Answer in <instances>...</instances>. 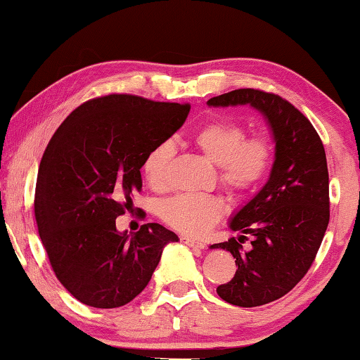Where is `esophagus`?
Masks as SVG:
<instances>
[{
	"mask_svg": "<svg viewBox=\"0 0 360 360\" xmlns=\"http://www.w3.org/2000/svg\"><path fill=\"white\" fill-rule=\"evenodd\" d=\"M181 243H185L186 245H190V248H195V249H205V244L201 243V240H196L193 238H186V236L181 238Z\"/></svg>",
	"mask_w": 360,
	"mask_h": 360,
	"instance_id": "esophagus-1",
	"label": "esophagus"
}]
</instances>
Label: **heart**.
<instances>
[{"label":"heart","mask_w":360,"mask_h":360,"mask_svg":"<svg viewBox=\"0 0 360 360\" xmlns=\"http://www.w3.org/2000/svg\"><path fill=\"white\" fill-rule=\"evenodd\" d=\"M193 144L210 162L219 167V181L231 193H244L267 175L272 149L265 139H245V131L233 121H211L193 134ZM175 147L162 141L147 152L142 172L152 188L162 190L169 181ZM223 205L201 195H176L160 205V218L170 228L188 236H201L218 223Z\"/></svg>","instance_id":"b5f03b06"}]
</instances>
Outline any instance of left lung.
Segmentation results:
<instances>
[{
    "label": "left lung",
    "mask_w": 360,
    "mask_h": 360,
    "mask_svg": "<svg viewBox=\"0 0 360 360\" xmlns=\"http://www.w3.org/2000/svg\"><path fill=\"white\" fill-rule=\"evenodd\" d=\"M244 105L267 122L274 164L259 193L231 216L238 239L210 248L228 250L238 265L233 280L216 292L231 304L252 308L282 298L311 267L329 223V175L318 132L292 103L252 88L208 100L211 108ZM245 233L253 240L244 251Z\"/></svg>",
    "instance_id": "1"
}]
</instances>
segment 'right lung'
<instances>
[{
    "label": "right lung",
    "mask_w": 360,
    "mask_h": 360,
    "mask_svg": "<svg viewBox=\"0 0 360 360\" xmlns=\"http://www.w3.org/2000/svg\"><path fill=\"white\" fill-rule=\"evenodd\" d=\"M190 105L108 95L83 103L52 136L36 184L37 229L60 283L78 302L117 308L150 282L179 236L157 223L120 233L152 147L184 126Z\"/></svg>",
    "instance_id": "obj_1"
}]
</instances>
